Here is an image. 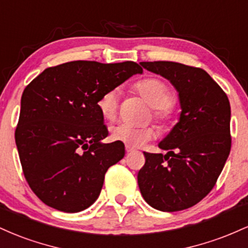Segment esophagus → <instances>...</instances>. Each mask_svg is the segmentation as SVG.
I'll return each instance as SVG.
<instances>
[{"mask_svg": "<svg viewBox=\"0 0 248 248\" xmlns=\"http://www.w3.org/2000/svg\"><path fill=\"white\" fill-rule=\"evenodd\" d=\"M126 152H127V153H132V152H134V148L126 146Z\"/></svg>", "mask_w": 248, "mask_h": 248, "instance_id": "34e87169", "label": "esophagus"}]
</instances>
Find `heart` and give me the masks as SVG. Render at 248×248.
I'll list each match as a JSON object with an SVG mask.
<instances>
[{
	"label": "heart",
	"mask_w": 248,
	"mask_h": 248,
	"mask_svg": "<svg viewBox=\"0 0 248 248\" xmlns=\"http://www.w3.org/2000/svg\"><path fill=\"white\" fill-rule=\"evenodd\" d=\"M136 90L142 98L154 108V116L163 126L172 124L173 94L169 86L160 79H144L136 85ZM120 88H112L104 92L96 101V107L105 120L113 121L118 114ZM155 135L153 127H134L127 124H120L110 129V138L113 141L121 142L128 147L139 148L152 140Z\"/></svg>",
	"instance_id": "1"
}]
</instances>
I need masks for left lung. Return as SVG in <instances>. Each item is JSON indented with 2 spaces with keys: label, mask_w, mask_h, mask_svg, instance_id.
Wrapping results in <instances>:
<instances>
[{
  "label": "left lung",
  "mask_w": 248,
  "mask_h": 248,
  "mask_svg": "<svg viewBox=\"0 0 248 248\" xmlns=\"http://www.w3.org/2000/svg\"><path fill=\"white\" fill-rule=\"evenodd\" d=\"M178 93V122L158 143L163 154L144 153L138 173L142 197L156 210L181 211L212 190L231 150V106L206 71L173 62H142Z\"/></svg>",
  "instance_id": "8db88e82"
}]
</instances>
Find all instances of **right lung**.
Here are the masks:
<instances>
[{
    "label": "right lung",
    "mask_w": 248,
    "mask_h": 248,
    "mask_svg": "<svg viewBox=\"0 0 248 248\" xmlns=\"http://www.w3.org/2000/svg\"><path fill=\"white\" fill-rule=\"evenodd\" d=\"M142 71L134 62L76 61L44 70L25 87L15 141L25 178L43 203L75 213L98 199L124 144L101 142L108 130L96 101Z\"/></svg>",
    "instance_id": "1"
}]
</instances>
